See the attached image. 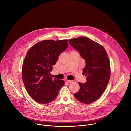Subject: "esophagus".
<instances>
[{
  "label": "esophagus",
  "instance_id": "34e87169",
  "mask_svg": "<svg viewBox=\"0 0 131 131\" xmlns=\"http://www.w3.org/2000/svg\"><path fill=\"white\" fill-rule=\"evenodd\" d=\"M66 81H67V82H68L69 83H73V81H72V80H67Z\"/></svg>",
  "mask_w": 131,
  "mask_h": 131
}]
</instances>
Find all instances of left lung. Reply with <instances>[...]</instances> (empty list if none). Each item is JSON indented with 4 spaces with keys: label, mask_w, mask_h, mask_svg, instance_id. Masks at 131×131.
Wrapping results in <instances>:
<instances>
[{
    "label": "left lung",
    "mask_w": 131,
    "mask_h": 131,
    "mask_svg": "<svg viewBox=\"0 0 131 131\" xmlns=\"http://www.w3.org/2000/svg\"><path fill=\"white\" fill-rule=\"evenodd\" d=\"M69 42L86 61L83 74L87 77V82H78L80 88L74 96L83 103H91L101 96L108 83L111 76L108 57L102 46L88 38L80 37L69 39Z\"/></svg>",
    "instance_id": "1"
}]
</instances>
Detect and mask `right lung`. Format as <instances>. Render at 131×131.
Here are the masks:
<instances>
[{
    "label": "right lung",
    "instance_id": "obj_1",
    "mask_svg": "<svg viewBox=\"0 0 131 131\" xmlns=\"http://www.w3.org/2000/svg\"><path fill=\"white\" fill-rule=\"evenodd\" d=\"M68 45L67 40H44L28 50L23 64V81L29 95L38 103L53 101L64 85L63 80L52 79L50 72Z\"/></svg>",
    "mask_w": 131,
    "mask_h": 131
}]
</instances>
